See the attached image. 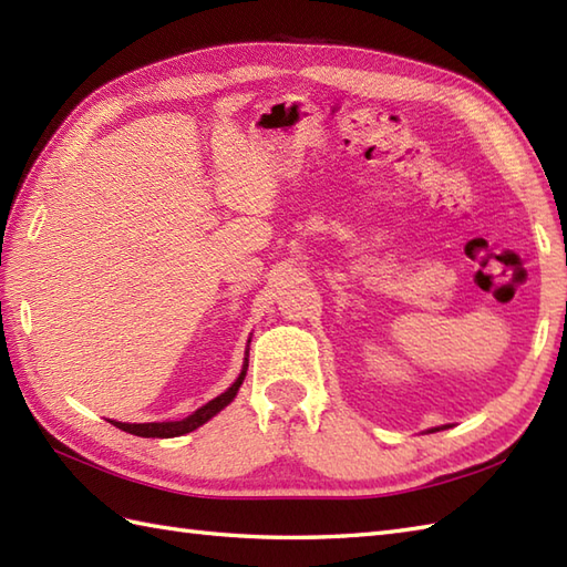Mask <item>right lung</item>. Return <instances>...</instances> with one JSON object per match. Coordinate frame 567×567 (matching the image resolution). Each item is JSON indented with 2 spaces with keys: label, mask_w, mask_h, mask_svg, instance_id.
<instances>
[{
  "label": "right lung",
  "mask_w": 567,
  "mask_h": 567,
  "mask_svg": "<svg viewBox=\"0 0 567 567\" xmlns=\"http://www.w3.org/2000/svg\"><path fill=\"white\" fill-rule=\"evenodd\" d=\"M246 368H248V365H246ZM246 368H244V372H240V375H238V380H236V382L231 384V388H228L224 394H219V396H216V400L207 402L202 409H197L195 414L183 419V421H163V424H122V421H112V424H114L116 429H122V431H126V433H134V436H143V439H173V436H183V433H189V431H195L197 426H202L204 421H209L214 414H219L221 409L234 400L238 388H240V382H244V378H246Z\"/></svg>",
  "instance_id": "add662e5"
}]
</instances>
